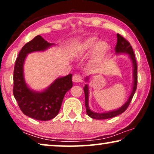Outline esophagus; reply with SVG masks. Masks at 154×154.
Instances as JSON below:
<instances>
[{
    "label": "esophagus",
    "instance_id": "esophagus-1",
    "mask_svg": "<svg viewBox=\"0 0 154 154\" xmlns=\"http://www.w3.org/2000/svg\"><path fill=\"white\" fill-rule=\"evenodd\" d=\"M73 81L75 83H81L83 81V79L80 74H75L73 76Z\"/></svg>",
    "mask_w": 154,
    "mask_h": 154
}]
</instances>
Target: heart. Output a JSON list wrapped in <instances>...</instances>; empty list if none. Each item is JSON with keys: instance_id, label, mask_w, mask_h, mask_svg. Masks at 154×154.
Instances as JSON below:
<instances>
[{"instance_id": "heart-1", "label": "heart", "mask_w": 154, "mask_h": 154, "mask_svg": "<svg viewBox=\"0 0 154 154\" xmlns=\"http://www.w3.org/2000/svg\"><path fill=\"white\" fill-rule=\"evenodd\" d=\"M109 44L104 41H100L97 37H90L77 44L73 48V52L76 56H85L94 50L93 57L90 62L92 66H96L104 60L109 51Z\"/></svg>"}]
</instances>
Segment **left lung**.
<instances>
[{
	"label": "left lung",
	"instance_id": "obj_1",
	"mask_svg": "<svg viewBox=\"0 0 154 154\" xmlns=\"http://www.w3.org/2000/svg\"><path fill=\"white\" fill-rule=\"evenodd\" d=\"M116 52L117 54L120 53H126L129 54V57L132 62V65H133V79H134V83H133V87H132V90L131 94L128 98L127 102L122 106L121 108L116 110L109 111V112L106 113H95L93 112L90 110L88 106V85H85V87L83 88L84 89V93H85V104L86 107V112L87 114L89 116L90 118L94 119L97 120H103V119H111V118L115 117L116 116H119L121 113H123L126 109H128V106L130 105V103L131 102L132 97H133L134 92H135L137 90V62L135 57H134V54L132 50V48L130 43L128 42L127 40L121 35L119 33H117V43L115 48ZM89 79V77H87L85 79V81H88Z\"/></svg>",
	"mask_w": 154,
	"mask_h": 154
}]
</instances>
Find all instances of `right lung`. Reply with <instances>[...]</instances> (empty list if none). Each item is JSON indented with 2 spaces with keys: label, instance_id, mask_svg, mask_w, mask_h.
Segmentation results:
<instances>
[{
  "label": "right lung",
  "instance_id": "right-lung-1",
  "mask_svg": "<svg viewBox=\"0 0 154 154\" xmlns=\"http://www.w3.org/2000/svg\"><path fill=\"white\" fill-rule=\"evenodd\" d=\"M54 45L41 35L23 46L17 58L14 69L13 94L22 113L38 121H49L58 114L66 92L72 88V74L58 78L43 92L29 88L24 78V62L27 54L43 51Z\"/></svg>",
  "mask_w": 154,
  "mask_h": 154
}]
</instances>
